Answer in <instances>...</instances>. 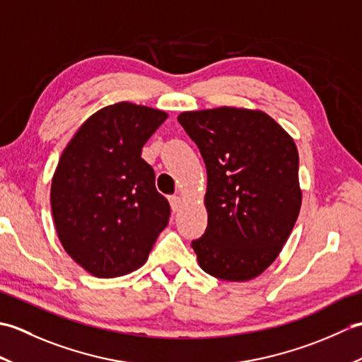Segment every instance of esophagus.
Returning <instances> with one entry per match:
<instances>
[{
  "label": "esophagus",
  "mask_w": 362,
  "mask_h": 362,
  "mask_svg": "<svg viewBox=\"0 0 362 362\" xmlns=\"http://www.w3.org/2000/svg\"><path fill=\"white\" fill-rule=\"evenodd\" d=\"M169 204H171L173 211H177L182 204V197L180 196H169Z\"/></svg>",
  "instance_id": "esophagus-1"
}]
</instances>
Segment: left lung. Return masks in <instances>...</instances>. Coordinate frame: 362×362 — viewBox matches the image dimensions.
Segmentation results:
<instances>
[{
    "instance_id": "left-lung-1",
    "label": "left lung",
    "mask_w": 362,
    "mask_h": 362,
    "mask_svg": "<svg viewBox=\"0 0 362 362\" xmlns=\"http://www.w3.org/2000/svg\"><path fill=\"white\" fill-rule=\"evenodd\" d=\"M205 161L209 226L191 243L199 266L247 281L279 257L302 205L296 143L259 110L219 107L177 117Z\"/></svg>"
}]
</instances>
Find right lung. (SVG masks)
Masks as SVG:
<instances>
[{"label":"right lung","instance_id":"right-lung-1","mask_svg":"<svg viewBox=\"0 0 362 362\" xmlns=\"http://www.w3.org/2000/svg\"><path fill=\"white\" fill-rule=\"evenodd\" d=\"M168 113L118 103L83 122L59 160L51 210L59 240L99 279L135 271L168 226L171 206L156 188L141 148Z\"/></svg>","mask_w":362,"mask_h":362}]
</instances>
